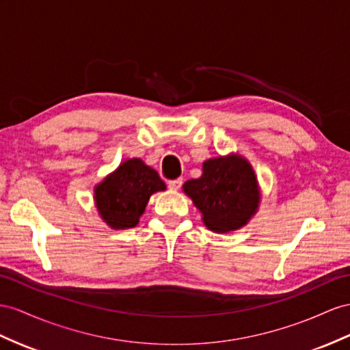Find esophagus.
Here are the masks:
<instances>
[{
	"label": "esophagus",
	"instance_id": "1",
	"mask_svg": "<svg viewBox=\"0 0 350 350\" xmlns=\"http://www.w3.org/2000/svg\"><path fill=\"white\" fill-rule=\"evenodd\" d=\"M182 183H183V180H182V178H174V180H168V182H167V185H168V187H170V189H173V191H177V189H180V186H182Z\"/></svg>",
	"mask_w": 350,
	"mask_h": 350
}]
</instances>
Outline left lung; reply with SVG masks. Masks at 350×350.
I'll return each mask as SVG.
<instances>
[{"label": "left lung", "instance_id": "8db88e82", "mask_svg": "<svg viewBox=\"0 0 350 350\" xmlns=\"http://www.w3.org/2000/svg\"><path fill=\"white\" fill-rule=\"evenodd\" d=\"M183 191L202 213L205 226L214 232L247 225L258 207L256 174L239 155L205 161L202 176L187 180Z\"/></svg>", "mask_w": 350, "mask_h": 350}]
</instances>
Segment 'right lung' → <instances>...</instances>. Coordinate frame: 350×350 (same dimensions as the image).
<instances>
[{
  "mask_svg": "<svg viewBox=\"0 0 350 350\" xmlns=\"http://www.w3.org/2000/svg\"><path fill=\"white\" fill-rule=\"evenodd\" d=\"M154 168L142 159L133 158L96 186L94 200L102 219L113 229H129L139 223L152 193L164 191Z\"/></svg>",
  "mask_w": 350,
  "mask_h": 350,
  "instance_id": "add662e5",
  "label": "right lung"
}]
</instances>
